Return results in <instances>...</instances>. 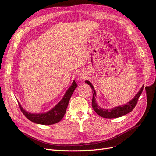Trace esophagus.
Wrapping results in <instances>:
<instances>
[{"mask_svg": "<svg viewBox=\"0 0 156 156\" xmlns=\"http://www.w3.org/2000/svg\"><path fill=\"white\" fill-rule=\"evenodd\" d=\"M78 76L80 79H84L86 77V75L85 73H84V72H79V74H78Z\"/></svg>", "mask_w": 156, "mask_h": 156, "instance_id": "obj_1", "label": "esophagus"}]
</instances>
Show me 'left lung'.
<instances>
[{
  "mask_svg": "<svg viewBox=\"0 0 156 156\" xmlns=\"http://www.w3.org/2000/svg\"><path fill=\"white\" fill-rule=\"evenodd\" d=\"M85 83L88 84V85L90 86L91 88L92 89L93 97H92V105L93 109L98 115H100L103 118H106V119H115V118L120 117L133 111L135 105H136V103H137L138 99L140 97L141 93L143 92V88H144V85H143L142 87H141L139 92L135 96V97L132 99L131 101L127 102L126 104L112 108H110V109H105V108H102L100 106H98V103L96 101V91L94 90V87L92 86V83L89 81H86Z\"/></svg>",
  "mask_w": 156,
  "mask_h": 156,
  "instance_id": "8db88e82",
  "label": "left lung"
}]
</instances>
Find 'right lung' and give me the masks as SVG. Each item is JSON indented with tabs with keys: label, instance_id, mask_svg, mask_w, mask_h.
<instances>
[{
	"label": "right lung",
	"instance_id": "right-lung-1",
	"mask_svg": "<svg viewBox=\"0 0 156 156\" xmlns=\"http://www.w3.org/2000/svg\"><path fill=\"white\" fill-rule=\"evenodd\" d=\"M77 87V84L75 81H73L72 85L69 87L66 92L65 93L63 98L57 105H55L49 111L43 113H30L26 111L21 107L20 103V107L22 112L28 119L36 124L42 125H51L58 123L64 117L66 108L68 105V103L74 92L75 88Z\"/></svg>",
	"mask_w": 156,
	"mask_h": 156
}]
</instances>
